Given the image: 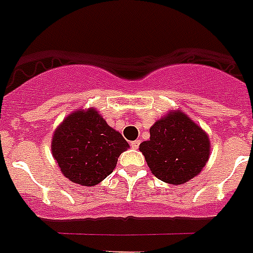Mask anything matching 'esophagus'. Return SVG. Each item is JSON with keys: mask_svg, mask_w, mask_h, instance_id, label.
<instances>
[{"mask_svg": "<svg viewBox=\"0 0 253 253\" xmlns=\"http://www.w3.org/2000/svg\"><path fill=\"white\" fill-rule=\"evenodd\" d=\"M139 144H140L139 140H133V142H130V146H131V148H133V149L139 148Z\"/></svg>", "mask_w": 253, "mask_h": 253, "instance_id": "obj_1", "label": "esophagus"}]
</instances>
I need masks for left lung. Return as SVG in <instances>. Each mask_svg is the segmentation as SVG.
Returning <instances> with one entry per match:
<instances>
[{"instance_id": "left-lung-1", "label": "left lung", "mask_w": 253, "mask_h": 253, "mask_svg": "<svg viewBox=\"0 0 253 253\" xmlns=\"http://www.w3.org/2000/svg\"><path fill=\"white\" fill-rule=\"evenodd\" d=\"M139 151L158 180L182 185L202 172L210 156L207 131L181 110H171L149 129Z\"/></svg>"}]
</instances>
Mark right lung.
<instances>
[{"label": "right lung", "mask_w": 253, "mask_h": 253, "mask_svg": "<svg viewBox=\"0 0 253 253\" xmlns=\"http://www.w3.org/2000/svg\"><path fill=\"white\" fill-rule=\"evenodd\" d=\"M128 148V142L107 125L95 107L69 114L51 138V154L60 172L82 186L100 184Z\"/></svg>", "instance_id": "1"}]
</instances>
